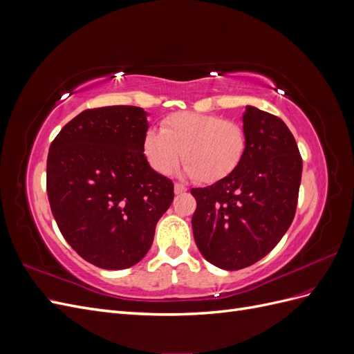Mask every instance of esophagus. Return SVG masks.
Instances as JSON below:
<instances>
[{
	"label": "esophagus",
	"instance_id": "obj_1",
	"mask_svg": "<svg viewBox=\"0 0 354 354\" xmlns=\"http://www.w3.org/2000/svg\"><path fill=\"white\" fill-rule=\"evenodd\" d=\"M174 192H176V195L185 194V192H187V187L183 186V185H180V183H176V185H174Z\"/></svg>",
	"mask_w": 354,
	"mask_h": 354
}]
</instances>
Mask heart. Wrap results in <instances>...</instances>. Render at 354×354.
Returning a JSON list of instances; mask_svg holds the SVG:
<instances>
[{"label": "heart", "instance_id": "b5f03b06", "mask_svg": "<svg viewBox=\"0 0 354 354\" xmlns=\"http://www.w3.org/2000/svg\"><path fill=\"white\" fill-rule=\"evenodd\" d=\"M248 147L243 127L209 113L177 112L162 121V131L149 130L143 153L156 173L171 174L185 158V173L205 185L230 177Z\"/></svg>", "mask_w": 354, "mask_h": 354}]
</instances>
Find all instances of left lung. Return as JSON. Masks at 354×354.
Returning <instances> with one entry per match:
<instances>
[{
	"mask_svg": "<svg viewBox=\"0 0 354 354\" xmlns=\"http://www.w3.org/2000/svg\"><path fill=\"white\" fill-rule=\"evenodd\" d=\"M248 147L239 168L218 183L192 189V217L201 254L224 270H239L269 254L295 216L303 159L286 124L246 106Z\"/></svg>",
	"mask_w": 354,
	"mask_h": 354,
	"instance_id": "left-lung-1",
	"label": "left lung"
}]
</instances>
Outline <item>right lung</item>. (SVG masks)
<instances>
[{"mask_svg":"<svg viewBox=\"0 0 354 354\" xmlns=\"http://www.w3.org/2000/svg\"><path fill=\"white\" fill-rule=\"evenodd\" d=\"M146 112L104 106L62 128L47 158V195L63 238L100 269H128L152 246L174 185L143 153Z\"/></svg>","mask_w":354,"mask_h":354,"instance_id":"1","label":"right lung"}]
</instances>
